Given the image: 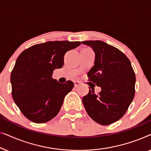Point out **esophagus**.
Wrapping results in <instances>:
<instances>
[{
  "mask_svg": "<svg viewBox=\"0 0 151 151\" xmlns=\"http://www.w3.org/2000/svg\"><path fill=\"white\" fill-rule=\"evenodd\" d=\"M80 84H81V82H80L75 81V82H74V86H75V87H77V86L80 85Z\"/></svg>",
  "mask_w": 151,
  "mask_h": 151,
  "instance_id": "1",
  "label": "esophagus"
}]
</instances>
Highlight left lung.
I'll return each mask as SVG.
<instances>
[{"instance_id": "8db88e82", "label": "left lung", "mask_w": 151, "mask_h": 151, "mask_svg": "<svg viewBox=\"0 0 151 151\" xmlns=\"http://www.w3.org/2000/svg\"><path fill=\"white\" fill-rule=\"evenodd\" d=\"M82 43L94 51V66L87 76L90 81L101 87L98 95L88 87L89 92L82 98V103L95 122L109 125L125 114L133 100L135 73L129 58L118 49L101 40Z\"/></svg>"}]
</instances>
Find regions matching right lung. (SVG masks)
Listing matches in <instances>:
<instances>
[{
  "mask_svg": "<svg viewBox=\"0 0 151 151\" xmlns=\"http://www.w3.org/2000/svg\"><path fill=\"white\" fill-rule=\"evenodd\" d=\"M80 44L49 41L33 45L18 57L11 74L12 95L22 114L33 122H47L59 113L74 84L59 83L53 79V71L63 67L66 52Z\"/></svg>",
  "mask_w": 151,
  "mask_h": 151,
  "instance_id": "1",
  "label": "right lung"
}]
</instances>
